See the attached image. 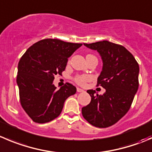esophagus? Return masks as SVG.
<instances>
[{"instance_id": "34e87169", "label": "esophagus", "mask_w": 152, "mask_h": 152, "mask_svg": "<svg viewBox=\"0 0 152 152\" xmlns=\"http://www.w3.org/2000/svg\"><path fill=\"white\" fill-rule=\"evenodd\" d=\"M84 90L83 89H81V88H77V92H79V93H82V92H84Z\"/></svg>"}]
</instances>
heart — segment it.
<instances>
[{"label": "heart", "mask_w": 152, "mask_h": 152, "mask_svg": "<svg viewBox=\"0 0 152 152\" xmlns=\"http://www.w3.org/2000/svg\"><path fill=\"white\" fill-rule=\"evenodd\" d=\"M91 79L90 76H87V75H79V76H76L74 78V81L79 85H85L86 82Z\"/></svg>", "instance_id": "obj_1"}]
</instances>
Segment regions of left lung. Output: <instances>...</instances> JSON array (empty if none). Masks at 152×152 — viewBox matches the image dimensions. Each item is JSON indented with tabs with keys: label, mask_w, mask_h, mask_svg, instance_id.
I'll use <instances>...</instances> for the list:
<instances>
[{
	"label": "left lung",
	"mask_w": 152,
	"mask_h": 152,
	"mask_svg": "<svg viewBox=\"0 0 152 152\" xmlns=\"http://www.w3.org/2000/svg\"><path fill=\"white\" fill-rule=\"evenodd\" d=\"M96 50L102 59V70L97 79V86L105 89L103 95L88 90L89 104L82 108V116L92 126L107 128L113 126L130 109L139 87V64L123 46L108 41L84 44Z\"/></svg>",
	"instance_id": "left-lung-1"
}]
</instances>
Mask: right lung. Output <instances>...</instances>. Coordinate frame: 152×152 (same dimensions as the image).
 <instances>
[{"label": "right lung", "instance_id": "obj_1", "mask_svg": "<svg viewBox=\"0 0 152 152\" xmlns=\"http://www.w3.org/2000/svg\"><path fill=\"white\" fill-rule=\"evenodd\" d=\"M82 44L47 39L36 42L22 56L18 66L17 84L22 107L32 121L50 122L60 115L65 100L76 88L66 83L56 90V75L65 70L67 58Z\"/></svg>", "mask_w": 152, "mask_h": 152}]
</instances>
